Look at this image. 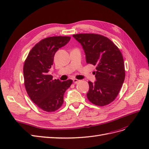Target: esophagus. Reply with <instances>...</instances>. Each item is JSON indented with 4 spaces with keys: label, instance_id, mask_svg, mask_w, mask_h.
<instances>
[{
    "label": "esophagus",
    "instance_id": "34e87169",
    "mask_svg": "<svg viewBox=\"0 0 149 149\" xmlns=\"http://www.w3.org/2000/svg\"><path fill=\"white\" fill-rule=\"evenodd\" d=\"M73 83H74V84H76V83H78V82L79 81V80H78V79H73Z\"/></svg>",
    "mask_w": 149,
    "mask_h": 149
}]
</instances>
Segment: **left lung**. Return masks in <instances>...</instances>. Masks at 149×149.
Segmentation results:
<instances>
[{
    "label": "left lung",
    "instance_id": "obj_1",
    "mask_svg": "<svg viewBox=\"0 0 149 149\" xmlns=\"http://www.w3.org/2000/svg\"><path fill=\"white\" fill-rule=\"evenodd\" d=\"M73 37L81 43L88 64L96 66V81H89L87 97L96 106H104L113 101L125 79L123 55L108 38L94 33H79Z\"/></svg>",
    "mask_w": 149,
    "mask_h": 149
}]
</instances>
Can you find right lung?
Masks as SVG:
<instances>
[{
  "mask_svg": "<svg viewBox=\"0 0 149 149\" xmlns=\"http://www.w3.org/2000/svg\"><path fill=\"white\" fill-rule=\"evenodd\" d=\"M70 37L56 36L44 38L31 49L24 65V84L30 100L47 112L58 110L63 103L65 91L73 83L61 82L48 74L58 49L69 42Z\"/></svg>",
  "mask_w": 149,
  "mask_h": 149,
  "instance_id": "1",
  "label": "right lung"
}]
</instances>
